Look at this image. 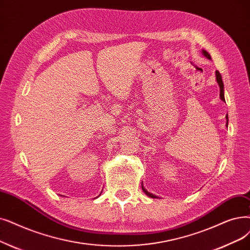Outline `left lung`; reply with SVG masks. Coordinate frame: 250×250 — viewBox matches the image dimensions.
I'll use <instances>...</instances> for the list:
<instances>
[{
  "mask_svg": "<svg viewBox=\"0 0 250 250\" xmlns=\"http://www.w3.org/2000/svg\"><path fill=\"white\" fill-rule=\"evenodd\" d=\"M202 53H203V55H204L206 58L211 59L210 55H209V54H208V52L203 50ZM215 77H216V82H218V83H219V85H220V97H221V99H222L223 101H225V97H224V83H223V80H222V75H221V73H220L218 70L215 71ZM226 118H227V125H228V116H226ZM142 190L146 193V195H148L149 197H151V198H158L157 196H155V195H153L152 193L148 192V191L143 187V185H142Z\"/></svg>",
  "mask_w": 250,
  "mask_h": 250,
  "instance_id": "obj_1",
  "label": "left lung"
}]
</instances>
